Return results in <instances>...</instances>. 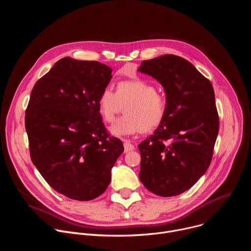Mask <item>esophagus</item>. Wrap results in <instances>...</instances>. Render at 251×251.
<instances>
[{
	"mask_svg": "<svg viewBox=\"0 0 251 251\" xmlns=\"http://www.w3.org/2000/svg\"><path fill=\"white\" fill-rule=\"evenodd\" d=\"M123 144H124V152H125V153H128V152L133 151V150L135 149L134 145L131 144L130 141H128V140H124V141H123Z\"/></svg>",
	"mask_w": 251,
	"mask_h": 251,
	"instance_id": "1",
	"label": "esophagus"
}]
</instances>
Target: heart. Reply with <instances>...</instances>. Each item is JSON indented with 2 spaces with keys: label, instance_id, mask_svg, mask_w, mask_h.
I'll return each mask as SVG.
<instances>
[{
  "label": "heart",
  "instance_id": "obj_1",
  "mask_svg": "<svg viewBox=\"0 0 251 251\" xmlns=\"http://www.w3.org/2000/svg\"><path fill=\"white\" fill-rule=\"evenodd\" d=\"M123 106L125 114L109 128L115 137L151 131L162 123L167 112L166 98L153 84L141 79L120 81L116 92L110 87L101 91L98 110L105 122H113Z\"/></svg>",
  "mask_w": 251,
  "mask_h": 251
}]
</instances>
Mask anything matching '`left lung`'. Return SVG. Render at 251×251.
<instances>
[{
	"label": "left lung",
	"mask_w": 251,
	"mask_h": 251,
	"mask_svg": "<svg viewBox=\"0 0 251 251\" xmlns=\"http://www.w3.org/2000/svg\"><path fill=\"white\" fill-rule=\"evenodd\" d=\"M138 71L159 81L167 100L164 120L138 146L140 181L160 197L180 195L211 161L220 125L212 85L190 61L174 54L142 61Z\"/></svg>",
	"instance_id": "8db88e82"
}]
</instances>
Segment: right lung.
Returning a JSON list of instances; mask_svg holds the SVG:
<instances>
[{"label": "right lung", "mask_w": 251, "mask_h": 251, "mask_svg": "<svg viewBox=\"0 0 251 251\" xmlns=\"http://www.w3.org/2000/svg\"><path fill=\"white\" fill-rule=\"evenodd\" d=\"M112 68L98 61L59 59L35 82L25 111L30 158L47 183L76 201L105 192L122 142L108 137L98 110Z\"/></svg>", "instance_id": "1"}]
</instances>
